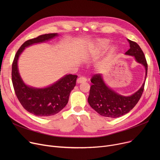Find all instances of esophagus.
I'll return each instance as SVG.
<instances>
[{
    "instance_id": "34e87169",
    "label": "esophagus",
    "mask_w": 160,
    "mask_h": 160,
    "mask_svg": "<svg viewBox=\"0 0 160 160\" xmlns=\"http://www.w3.org/2000/svg\"><path fill=\"white\" fill-rule=\"evenodd\" d=\"M87 81V79L84 77H80L77 79V83H83V82H86Z\"/></svg>"
}]
</instances>
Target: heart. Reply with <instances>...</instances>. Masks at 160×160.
Returning a JSON list of instances; mask_svg holds the SVG:
<instances>
[{
    "label": "heart",
    "mask_w": 160,
    "mask_h": 160,
    "mask_svg": "<svg viewBox=\"0 0 160 160\" xmlns=\"http://www.w3.org/2000/svg\"><path fill=\"white\" fill-rule=\"evenodd\" d=\"M110 44V40L106 39V38H103V39H99L95 41L94 42V43L93 45L91 46V49L89 50V52L87 54V58H92V57H98L101 56L107 48L109 47ZM116 52V47L115 46H112L109 49L108 56L111 57ZM106 60H104L102 62H100L98 63V67L99 68L102 69L104 67H105L106 65Z\"/></svg>",
    "instance_id": "heart-1"
}]
</instances>
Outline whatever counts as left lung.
Here are the masks:
<instances>
[{
	"label": "left lung",
	"instance_id": "8db88e82",
	"mask_svg": "<svg viewBox=\"0 0 160 160\" xmlns=\"http://www.w3.org/2000/svg\"><path fill=\"white\" fill-rule=\"evenodd\" d=\"M130 49L125 55L133 56L138 63L142 65L145 69L143 83L135 93L130 96H124L109 87L101 74H95L91 78V85L88 97L90 106L100 115L109 118H117L128 113L136 105L143 92L147 75V63L143 52L136 42L128 39Z\"/></svg>",
	"mask_w": 160,
	"mask_h": 160
}]
</instances>
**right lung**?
<instances>
[{
	"label": "right lung",
	"instance_id": "right-lung-1",
	"mask_svg": "<svg viewBox=\"0 0 160 160\" xmlns=\"http://www.w3.org/2000/svg\"><path fill=\"white\" fill-rule=\"evenodd\" d=\"M58 36L57 33H48L25 41L17 52L12 63V78L16 96L25 110L36 116H52L64 108L69 101L71 91L76 86L77 76L66 74L47 87H32L22 80L19 71L18 60L25 48L44 43Z\"/></svg>",
	"mask_w": 160,
	"mask_h": 160
}]
</instances>
